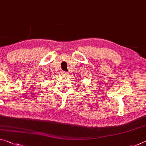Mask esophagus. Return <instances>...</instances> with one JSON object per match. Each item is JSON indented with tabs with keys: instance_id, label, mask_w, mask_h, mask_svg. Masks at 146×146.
<instances>
[{
	"instance_id": "obj_1",
	"label": "esophagus",
	"mask_w": 146,
	"mask_h": 146,
	"mask_svg": "<svg viewBox=\"0 0 146 146\" xmlns=\"http://www.w3.org/2000/svg\"><path fill=\"white\" fill-rule=\"evenodd\" d=\"M62 74H63L64 75H65V76H68V75H69V73L66 72V71H63Z\"/></svg>"
}]
</instances>
